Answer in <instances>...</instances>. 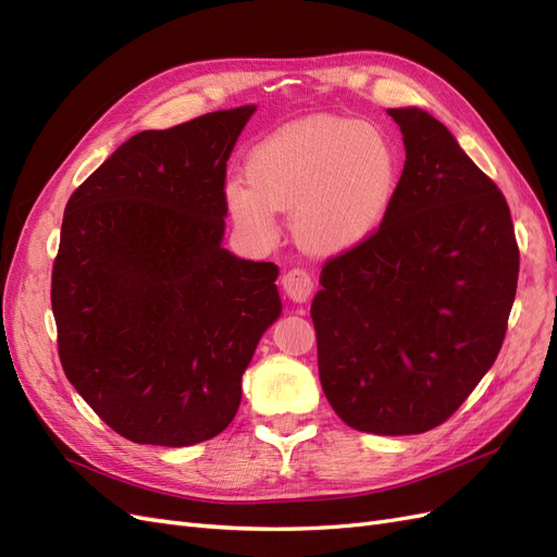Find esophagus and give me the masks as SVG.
<instances>
[{
  "label": "esophagus",
  "instance_id": "34e87169",
  "mask_svg": "<svg viewBox=\"0 0 557 557\" xmlns=\"http://www.w3.org/2000/svg\"><path fill=\"white\" fill-rule=\"evenodd\" d=\"M283 293L288 295L293 301H307L311 290H313V281L311 274L305 272V269H290L288 274H283Z\"/></svg>",
  "mask_w": 557,
  "mask_h": 557
}]
</instances>
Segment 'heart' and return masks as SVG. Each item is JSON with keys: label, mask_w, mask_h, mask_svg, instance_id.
<instances>
[{"label": "heart", "mask_w": 557, "mask_h": 557, "mask_svg": "<svg viewBox=\"0 0 557 557\" xmlns=\"http://www.w3.org/2000/svg\"><path fill=\"white\" fill-rule=\"evenodd\" d=\"M401 181V150L372 121L315 115L278 129L250 150L246 185L225 190L232 221L262 244L293 215L295 239L318 256L364 244L391 213Z\"/></svg>", "instance_id": "1"}]
</instances>
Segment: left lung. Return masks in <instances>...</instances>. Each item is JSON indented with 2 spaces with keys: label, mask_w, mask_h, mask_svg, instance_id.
Listing matches in <instances>:
<instances>
[{
  "label": "left lung",
  "mask_w": 557,
  "mask_h": 557,
  "mask_svg": "<svg viewBox=\"0 0 557 557\" xmlns=\"http://www.w3.org/2000/svg\"><path fill=\"white\" fill-rule=\"evenodd\" d=\"M404 160L395 205L364 244L323 264L311 305L318 374L346 425L420 434L493 367L520 252L502 190L423 109H387Z\"/></svg>",
  "instance_id": "1"
}]
</instances>
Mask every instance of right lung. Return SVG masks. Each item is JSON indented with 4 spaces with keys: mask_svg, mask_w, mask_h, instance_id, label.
Returning <instances> with one entry per match:
<instances>
[{
    "mask_svg": "<svg viewBox=\"0 0 557 557\" xmlns=\"http://www.w3.org/2000/svg\"><path fill=\"white\" fill-rule=\"evenodd\" d=\"M252 111L134 134L66 201L50 278L60 362L134 444L221 434L281 313L278 267L221 246L227 160Z\"/></svg>",
    "mask_w": 557,
    "mask_h": 557,
    "instance_id": "obj_1",
    "label": "right lung"
}]
</instances>
